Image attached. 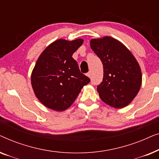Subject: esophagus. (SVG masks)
<instances>
[{"label": "esophagus", "mask_w": 159, "mask_h": 159, "mask_svg": "<svg viewBox=\"0 0 159 159\" xmlns=\"http://www.w3.org/2000/svg\"><path fill=\"white\" fill-rule=\"evenodd\" d=\"M87 76H88V77H91V71H89V72L87 73Z\"/></svg>", "instance_id": "esophagus-1"}]
</instances>
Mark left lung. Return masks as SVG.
I'll return each instance as SVG.
<instances>
[{
    "label": "left lung",
    "instance_id": "left-lung-1",
    "mask_svg": "<svg viewBox=\"0 0 159 159\" xmlns=\"http://www.w3.org/2000/svg\"><path fill=\"white\" fill-rule=\"evenodd\" d=\"M90 47L103 66L99 96L111 107L121 108L136 97L142 84V72L136 58L120 41L109 36L92 39Z\"/></svg>",
    "mask_w": 159,
    "mask_h": 159
}]
</instances>
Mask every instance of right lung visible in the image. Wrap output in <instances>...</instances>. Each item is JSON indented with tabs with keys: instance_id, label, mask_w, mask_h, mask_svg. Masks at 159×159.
<instances>
[{
	"instance_id": "right-lung-1",
	"label": "right lung",
	"mask_w": 159,
	"mask_h": 159,
	"mask_svg": "<svg viewBox=\"0 0 159 159\" xmlns=\"http://www.w3.org/2000/svg\"><path fill=\"white\" fill-rule=\"evenodd\" d=\"M82 39H59L40 54L32 70L31 83L35 96L45 107L63 111L70 107L82 88L90 82L80 72L72 55Z\"/></svg>"
}]
</instances>
